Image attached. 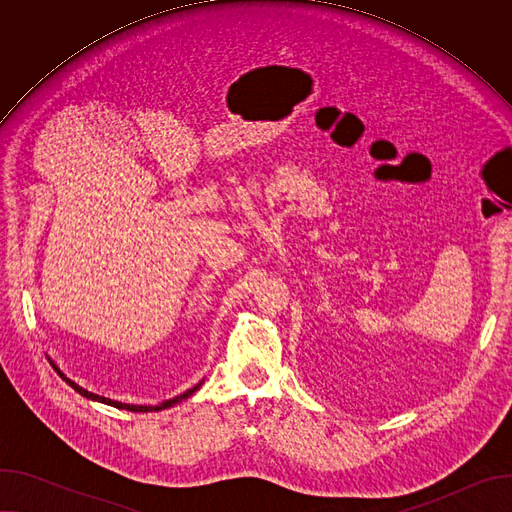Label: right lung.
<instances>
[{"label": "right lung", "mask_w": 512, "mask_h": 512, "mask_svg": "<svg viewBox=\"0 0 512 512\" xmlns=\"http://www.w3.org/2000/svg\"><path fill=\"white\" fill-rule=\"evenodd\" d=\"M48 360H50V364H52V369L60 375V379H62L64 383H68L79 395H83V397H87V399H91V401H97V403H105V405H111V407H117V409H125V411H135V413H150V411H162V409L174 407V405H178L180 401H184V399H188L190 395H194V393L202 387V383H204V379H202L200 383H196L194 387L186 389L184 393H180V395H176V397H172V399H166V401H162V403H158V405H133V403H121V401H115V399H107V397H101V395H97V393H91V391L83 389L81 385H77L75 381L68 379V377L58 369V364H56L50 356H48Z\"/></svg>", "instance_id": "right-lung-1"}]
</instances>
